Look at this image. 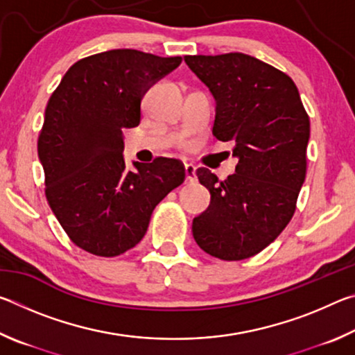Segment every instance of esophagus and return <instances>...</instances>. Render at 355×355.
Here are the masks:
<instances>
[{
	"label": "esophagus",
	"instance_id": "obj_1",
	"mask_svg": "<svg viewBox=\"0 0 355 355\" xmlns=\"http://www.w3.org/2000/svg\"><path fill=\"white\" fill-rule=\"evenodd\" d=\"M184 173H186V183H196V167L192 164H184Z\"/></svg>",
	"mask_w": 355,
	"mask_h": 355
}]
</instances>
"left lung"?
<instances>
[{
  "label": "left lung",
  "mask_w": 355,
  "mask_h": 355,
  "mask_svg": "<svg viewBox=\"0 0 355 355\" xmlns=\"http://www.w3.org/2000/svg\"><path fill=\"white\" fill-rule=\"evenodd\" d=\"M216 100L213 135L233 141L235 173L220 180L200 167L211 194L192 220L202 250L227 261L254 257L291 220L307 172L309 114L284 71L244 53L184 56Z\"/></svg>",
  "instance_id": "8db88e82"
}]
</instances>
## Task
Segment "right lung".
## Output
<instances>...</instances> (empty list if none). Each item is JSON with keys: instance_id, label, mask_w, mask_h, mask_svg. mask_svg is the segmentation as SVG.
I'll list each match as a JSON object with an SVG mask.
<instances>
[{"instance_id": "add662e5", "label": "right lung", "mask_w": 355, "mask_h": 355, "mask_svg": "<svg viewBox=\"0 0 355 355\" xmlns=\"http://www.w3.org/2000/svg\"><path fill=\"white\" fill-rule=\"evenodd\" d=\"M182 64L137 50H110L75 62L51 94L39 135L45 196L78 248L117 257L146 235L155 207L184 182L173 158L125 169V128L141 122V100Z\"/></svg>"}]
</instances>
